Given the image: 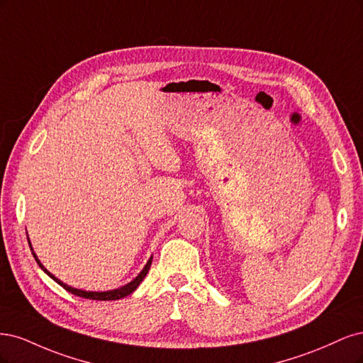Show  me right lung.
I'll return each mask as SVG.
<instances>
[{
  "label": "right lung",
  "mask_w": 363,
  "mask_h": 363,
  "mask_svg": "<svg viewBox=\"0 0 363 363\" xmlns=\"http://www.w3.org/2000/svg\"><path fill=\"white\" fill-rule=\"evenodd\" d=\"M28 244H30V241H28ZM31 245V244H30ZM33 256H34V259H36V262L39 264V267L42 268V270L48 274L50 277H52L55 282L60 285V286H63L66 291H69V292H72L74 296H78V297H84V298H90V300H119V298H123V297H126V296H130L131 292L142 284V280L145 279V276L147 274V272H149V267H150V264H152V258L147 261V264H146V267L143 268V272L140 273L133 282H130L128 285H125V286H122V288H119V289H113V291H107V292H91V291H81V289H75V288H72V286H67V285H65L63 282H60V280H58L57 277H54L50 272H46L45 268H43V265L39 262V259H38V256L33 253Z\"/></svg>",
  "instance_id": "add662e5"
}]
</instances>
